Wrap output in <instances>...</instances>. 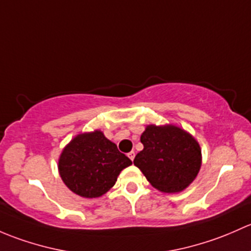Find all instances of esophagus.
<instances>
[{"instance_id":"obj_1","label":"esophagus","mask_w":251,"mask_h":251,"mask_svg":"<svg viewBox=\"0 0 251 251\" xmlns=\"http://www.w3.org/2000/svg\"><path fill=\"white\" fill-rule=\"evenodd\" d=\"M128 157L131 159V161H134V157H135V152L130 151V152H129V153H128Z\"/></svg>"}]
</instances>
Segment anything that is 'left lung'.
<instances>
[{"label": "left lung", "mask_w": 251, "mask_h": 251, "mask_svg": "<svg viewBox=\"0 0 251 251\" xmlns=\"http://www.w3.org/2000/svg\"><path fill=\"white\" fill-rule=\"evenodd\" d=\"M143 151L134 164L154 188L180 192L197 176L202 163L201 147L188 133L175 126H147L141 134Z\"/></svg>", "instance_id": "1"}]
</instances>
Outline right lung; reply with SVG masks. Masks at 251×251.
<instances>
[{
  "mask_svg": "<svg viewBox=\"0 0 251 251\" xmlns=\"http://www.w3.org/2000/svg\"><path fill=\"white\" fill-rule=\"evenodd\" d=\"M131 164L99 130L79 134L64 149L59 159V173L72 192L84 198L106 193L123 169Z\"/></svg>",
  "mask_w": 251,
  "mask_h": 251,
  "instance_id": "right-lung-1",
  "label": "right lung"
}]
</instances>
